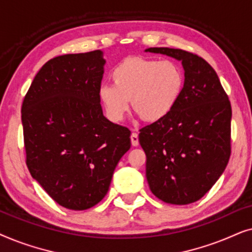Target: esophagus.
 I'll use <instances>...</instances> for the list:
<instances>
[{"mask_svg":"<svg viewBox=\"0 0 252 252\" xmlns=\"http://www.w3.org/2000/svg\"><path fill=\"white\" fill-rule=\"evenodd\" d=\"M130 142H132L133 147L139 146V135H137L136 132H133L132 135H130Z\"/></svg>","mask_w":252,"mask_h":252,"instance_id":"obj_1","label":"esophagus"}]
</instances>
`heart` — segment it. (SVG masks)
Wrapping results in <instances>:
<instances>
[{"label":"heart","mask_w":252,"mask_h":252,"mask_svg":"<svg viewBox=\"0 0 252 252\" xmlns=\"http://www.w3.org/2000/svg\"><path fill=\"white\" fill-rule=\"evenodd\" d=\"M111 85L99 89V99L113 120L124 118L130 101L143 122L156 123L170 115L180 98L185 75L172 61L132 56L111 71Z\"/></svg>","instance_id":"b5f03b06"}]
</instances>
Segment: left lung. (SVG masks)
Returning <instances> with one entry per match:
<instances>
[{
	"instance_id": "left-lung-1",
	"label": "left lung",
	"mask_w": 252,
	"mask_h": 252,
	"mask_svg": "<svg viewBox=\"0 0 252 252\" xmlns=\"http://www.w3.org/2000/svg\"><path fill=\"white\" fill-rule=\"evenodd\" d=\"M182 62L185 84L170 115L140 129L150 190L168 204H190L216 184L230 157L232 106L216 71L198 55L149 48Z\"/></svg>"
}]
</instances>
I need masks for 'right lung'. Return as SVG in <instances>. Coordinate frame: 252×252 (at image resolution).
I'll list each match as a JSON object with an SVG mask.
<instances>
[{
  "instance_id": "1",
  "label": "right lung",
  "mask_w": 252,
  "mask_h": 252,
  "mask_svg": "<svg viewBox=\"0 0 252 252\" xmlns=\"http://www.w3.org/2000/svg\"><path fill=\"white\" fill-rule=\"evenodd\" d=\"M104 63L101 50L48 61L22 105L31 175L57 204L75 211L104 198L117 164L130 148V130L103 116Z\"/></svg>"
}]
</instances>
